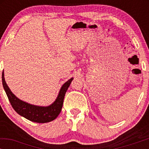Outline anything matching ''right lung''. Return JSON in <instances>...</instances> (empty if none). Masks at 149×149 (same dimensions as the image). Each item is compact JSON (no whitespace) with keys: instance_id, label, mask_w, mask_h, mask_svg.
<instances>
[{"instance_id":"1","label":"right lung","mask_w":149,"mask_h":149,"mask_svg":"<svg viewBox=\"0 0 149 149\" xmlns=\"http://www.w3.org/2000/svg\"><path fill=\"white\" fill-rule=\"evenodd\" d=\"M73 78L69 79L61 87L60 92L55 102L48 107H39L32 105L17 98L10 90L5 82L4 72L2 73L3 85L9 100L13 109L26 119L36 123H48L56 119L62 111L63 102L67 89L70 86Z\"/></svg>"}]
</instances>
